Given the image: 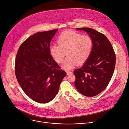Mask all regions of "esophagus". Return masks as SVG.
Returning <instances> with one entry per match:
<instances>
[{"label":"esophagus","instance_id":"obj_1","mask_svg":"<svg viewBox=\"0 0 129 129\" xmlns=\"http://www.w3.org/2000/svg\"><path fill=\"white\" fill-rule=\"evenodd\" d=\"M66 73H67V75H69L72 74V72L71 71H69V70H67V71H66Z\"/></svg>","mask_w":129,"mask_h":129}]
</instances>
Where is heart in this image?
I'll list each match as a JSON object with an SVG mask.
<instances>
[{
	"label": "heart",
	"mask_w": 129,
	"mask_h": 129,
	"mask_svg": "<svg viewBox=\"0 0 129 129\" xmlns=\"http://www.w3.org/2000/svg\"><path fill=\"white\" fill-rule=\"evenodd\" d=\"M58 44L50 46V53L54 60L61 63L67 52L68 57L62 64L63 67L69 70L78 63L83 64L89 58L93 47V40L90 36L73 31L61 33L57 39Z\"/></svg>",
	"instance_id": "1"
}]
</instances>
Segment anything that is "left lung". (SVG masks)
Returning <instances> with one entry per match:
<instances>
[{
  "label": "left lung",
  "instance_id": "8db88e82",
  "mask_svg": "<svg viewBox=\"0 0 129 129\" xmlns=\"http://www.w3.org/2000/svg\"><path fill=\"white\" fill-rule=\"evenodd\" d=\"M87 32L93 40L91 54L83 66L73 71L75 84L82 94L92 97L104 91L111 80L116 57L113 48L106 37L90 28H77Z\"/></svg>",
  "mask_w": 129,
  "mask_h": 129
}]
</instances>
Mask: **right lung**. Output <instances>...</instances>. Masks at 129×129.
Returning <instances> with one entry per match:
<instances>
[{"label": "right lung", "instance_id": "add662e5", "mask_svg": "<svg viewBox=\"0 0 129 129\" xmlns=\"http://www.w3.org/2000/svg\"><path fill=\"white\" fill-rule=\"evenodd\" d=\"M58 29L37 33L20 46L15 71L17 81L32 100L47 103L59 92L66 76L50 53V42Z\"/></svg>", "mask_w": 129, "mask_h": 129}]
</instances>
